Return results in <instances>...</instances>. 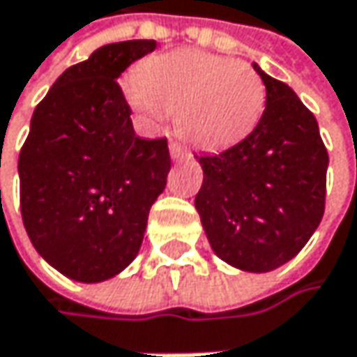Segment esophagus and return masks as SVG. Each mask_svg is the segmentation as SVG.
Returning <instances> with one entry per match:
<instances>
[{"label": "esophagus", "mask_w": 357, "mask_h": 357, "mask_svg": "<svg viewBox=\"0 0 357 357\" xmlns=\"http://www.w3.org/2000/svg\"><path fill=\"white\" fill-rule=\"evenodd\" d=\"M170 156H172V160H185V158H189V150L176 142H170Z\"/></svg>", "instance_id": "34e87169"}]
</instances>
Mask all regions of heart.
Listing matches in <instances>:
<instances>
[{
	"instance_id": "1",
	"label": "heart",
	"mask_w": 357,
	"mask_h": 357,
	"mask_svg": "<svg viewBox=\"0 0 357 357\" xmlns=\"http://www.w3.org/2000/svg\"><path fill=\"white\" fill-rule=\"evenodd\" d=\"M133 109L160 119L174 114L176 131L201 150L228 148L246 137L261 119L265 86L243 61L172 51L148 59L127 82Z\"/></svg>"
}]
</instances>
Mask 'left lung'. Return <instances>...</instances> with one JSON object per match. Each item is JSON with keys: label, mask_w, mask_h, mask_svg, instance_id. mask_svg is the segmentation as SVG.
Wrapping results in <instances>:
<instances>
[{"label": "left lung", "mask_w": 357, "mask_h": 357, "mask_svg": "<svg viewBox=\"0 0 357 357\" xmlns=\"http://www.w3.org/2000/svg\"><path fill=\"white\" fill-rule=\"evenodd\" d=\"M252 67L267 90L265 111L243 142L197 156L203 185L195 207L222 261L265 273L294 259L319 228L329 154L314 114L296 92Z\"/></svg>", "instance_id": "1"}]
</instances>
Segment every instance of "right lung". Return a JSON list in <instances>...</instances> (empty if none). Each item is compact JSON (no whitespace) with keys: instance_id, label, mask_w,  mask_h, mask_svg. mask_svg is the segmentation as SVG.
Here are the masks:
<instances>
[{"instance_id":"1","label":"right lung","mask_w":357,"mask_h":357,"mask_svg":"<svg viewBox=\"0 0 357 357\" xmlns=\"http://www.w3.org/2000/svg\"><path fill=\"white\" fill-rule=\"evenodd\" d=\"M156 49L123 40L66 69L30 121L18 158L20 211L36 252L69 280L96 284L139 252L166 187V137L142 139L119 75Z\"/></svg>"}]
</instances>
